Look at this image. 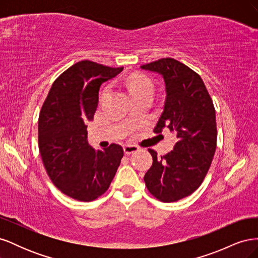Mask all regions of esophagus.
I'll list each match as a JSON object with an SVG mask.
<instances>
[{
	"mask_svg": "<svg viewBox=\"0 0 258 258\" xmlns=\"http://www.w3.org/2000/svg\"><path fill=\"white\" fill-rule=\"evenodd\" d=\"M139 151V147L136 145H123V153L126 155H130Z\"/></svg>",
	"mask_w": 258,
	"mask_h": 258,
	"instance_id": "34e87169",
	"label": "esophagus"
}]
</instances>
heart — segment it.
Wrapping results in <instances>:
<instances>
[{"label": "heart", "mask_w": 258, "mask_h": 258, "mask_svg": "<svg viewBox=\"0 0 258 258\" xmlns=\"http://www.w3.org/2000/svg\"><path fill=\"white\" fill-rule=\"evenodd\" d=\"M127 87L132 98L142 95H153L154 85L153 83L144 76H134L129 79ZM107 91V87L103 90V93Z\"/></svg>", "instance_id": "b5f03b06"}]
</instances>
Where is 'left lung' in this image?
<instances>
[{"label":"left lung","mask_w":258,"mask_h":258,"mask_svg":"<svg viewBox=\"0 0 258 258\" xmlns=\"http://www.w3.org/2000/svg\"><path fill=\"white\" fill-rule=\"evenodd\" d=\"M158 73L165 82L163 112L154 132L169 129L176 137L173 150L157 157L144 175L147 189L162 202L189 196L204 181L216 148V119L212 100L201 77L172 58L140 67Z\"/></svg>","instance_id":"1"}]
</instances>
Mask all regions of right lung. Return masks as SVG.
I'll list each match as a JSON object with an SVG mask.
<instances>
[{
    "mask_svg": "<svg viewBox=\"0 0 258 258\" xmlns=\"http://www.w3.org/2000/svg\"><path fill=\"white\" fill-rule=\"evenodd\" d=\"M123 68L77 62L53 82L38 117V148L51 182L67 196L92 201L111 185L123 156L111 144L93 150L86 122L93 119L100 86Z\"/></svg>",
    "mask_w": 258,
    "mask_h": 258,
    "instance_id": "1",
    "label": "right lung"
}]
</instances>
